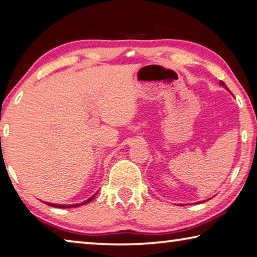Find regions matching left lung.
I'll use <instances>...</instances> for the list:
<instances>
[{
  "mask_svg": "<svg viewBox=\"0 0 257 257\" xmlns=\"http://www.w3.org/2000/svg\"><path fill=\"white\" fill-rule=\"evenodd\" d=\"M220 84H221V85H222V86H224V87H225V88H227V89H228V87H227V86H225V84H224V82H223L222 80H221V81H220Z\"/></svg>",
  "mask_w": 257,
  "mask_h": 257,
  "instance_id": "1",
  "label": "left lung"
}]
</instances>
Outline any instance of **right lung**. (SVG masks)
<instances>
[{"instance_id":"right-lung-1","label":"right lung","mask_w":257,"mask_h":257,"mask_svg":"<svg viewBox=\"0 0 257 257\" xmlns=\"http://www.w3.org/2000/svg\"><path fill=\"white\" fill-rule=\"evenodd\" d=\"M94 197H95V195L93 197H90L89 199H87V201L79 203V204H75V205H60V204H51V203H46V204H47V205L53 206V207H77V206H81V205H84V204H87L88 202H90Z\"/></svg>"}]
</instances>
